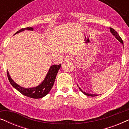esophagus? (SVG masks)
<instances>
[{
	"mask_svg": "<svg viewBox=\"0 0 129 129\" xmlns=\"http://www.w3.org/2000/svg\"><path fill=\"white\" fill-rule=\"evenodd\" d=\"M65 60H73V57H72V56L70 55H68L66 56V57H65Z\"/></svg>",
	"mask_w": 129,
	"mask_h": 129,
	"instance_id": "esophagus-1",
	"label": "esophagus"
}]
</instances>
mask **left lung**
Returning <instances> with one entry per match:
<instances>
[{
  "label": "left lung",
  "mask_w": 129,
  "mask_h": 129,
  "mask_svg": "<svg viewBox=\"0 0 129 129\" xmlns=\"http://www.w3.org/2000/svg\"><path fill=\"white\" fill-rule=\"evenodd\" d=\"M110 31H111V33H112V34L114 36H115V38H116V39H117L118 40H119V41L120 42H121V43H122L123 45V40L121 39V38H120V36H119V35L118 34L117 31H116L115 30L113 29V28H112V27H110ZM77 86H78V85H77ZM79 89L80 90V91H82V92L83 93H84V94L87 95V96H91V97H94V96H98V95H97V94H89V93H85V92H84V91H82V90L81 89L80 87H79Z\"/></svg>",
  "instance_id": "1"
}]
</instances>
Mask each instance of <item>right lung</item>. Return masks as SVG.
I'll return each mask as SVG.
<instances>
[{"label":"right lung","instance_id":"add662e5","mask_svg":"<svg viewBox=\"0 0 129 129\" xmlns=\"http://www.w3.org/2000/svg\"><path fill=\"white\" fill-rule=\"evenodd\" d=\"M25 30H33V28L29 27L22 28V29L17 31L15 34L20 32V31ZM60 66L61 64H54L53 66H51L50 69H49L47 75L46 76L43 82L37 87L29 88V89H26V88L21 87V86H19L18 84L16 83L11 79L8 71H7V76H8L9 81L10 84H12V86L15 87L20 93H22L23 95L27 96L28 98L33 99H40L47 95L50 90L52 89L54 81H55L56 75H57L59 69L60 68Z\"/></svg>","mask_w":129,"mask_h":129}]
</instances>
